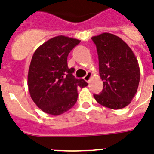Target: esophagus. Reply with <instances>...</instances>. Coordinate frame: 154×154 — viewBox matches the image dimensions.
Segmentation results:
<instances>
[{
	"instance_id": "1",
	"label": "esophagus",
	"mask_w": 154,
	"mask_h": 154,
	"mask_svg": "<svg viewBox=\"0 0 154 154\" xmlns=\"http://www.w3.org/2000/svg\"><path fill=\"white\" fill-rule=\"evenodd\" d=\"M91 78H92V74H91V73H88L85 76V77H84V80H85L86 82H88V83H89L90 82Z\"/></svg>"
}]
</instances>
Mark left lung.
<instances>
[{
    "instance_id": "left-lung-1",
    "label": "left lung",
    "mask_w": 154,
    "mask_h": 154,
    "mask_svg": "<svg viewBox=\"0 0 154 154\" xmlns=\"http://www.w3.org/2000/svg\"><path fill=\"white\" fill-rule=\"evenodd\" d=\"M97 46L99 71L103 88L94 98L100 104L117 110L127 107L135 96L140 81L138 60L118 36L103 33L92 37Z\"/></svg>"
}]
</instances>
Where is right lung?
<instances>
[{"label": "right lung", "mask_w": 154, "mask_h": 154, "mask_svg": "<svg viewBox=\"0 0 154 154\" xmlns=\"http://www.w3.org/2000/svg\"><path fill=\"white\" fill-rule=\"evenodd\" d=\"M81 40L64 35L54 37L37 48L32 56L27 75V86L32 100L45 113L58 116L73 107L77 88L88 83L73 75L67 57Z\"/></svg>", "instance_id": "obj_1"}]
</instances>
